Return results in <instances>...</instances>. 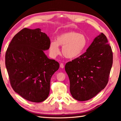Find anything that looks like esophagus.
Masks as SVG:
<instances>
[{"mask_svg":"<svg viewBox=\"0 0 121 121\" xmlns=\"http://www.w3.org/2000/svg\"><path fill=\"white\" fill-rule=\"evenodd\" d=\"M60 67L61 68H62V69H63V68H64V65H63V63H60Z\"/></svg>","mask_w":121,"mask_h":121,"instance_id":"34e87169","label":"esophagus"}]
</instances>
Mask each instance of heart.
Masks as SVG:
<instances>
[{
    "label": "heart",
    "instance_id": "obj_1",
    "mask_svg": "<svg viewBox=\"0 0 121 121\" xmlns=\"http://www.w3.org/2000/svg\"><path fill=\"white\" fill-rule=\"evenodd\" d=\"M88 45L85 35L75 31H70L59 35L56 41H52L49 45V52L52 57L60 53L59 46H62V52L66 58L74 59L83 54Z\"/></svg>",
    "mask_w": 121,
    "mask_h": 121
}]
</instances>
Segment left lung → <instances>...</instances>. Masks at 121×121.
I'll list each match as a JSON object with an SVG mask.
<instances>
[{
	"label": "left lung",
	"instance_id": "left-lung-1",
	"mask_svg": "<svg viewBox=\"0 0 121 121\" xmlns=\"http://www.w3.org/2000/svg\"><path fill=\"white\" fill-rule=\"evenodd\" d=\"M113 63V53L107 37L101 33L86 52L66 63L70 92L78 101L92 98L108 84Z\"/></svg>",
	"mask_w": 121,
	"mask_h": 121
}]
</instances>
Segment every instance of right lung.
Segmentation results:
<instances>
[{
    "instance_id": "add662e5",
    "label": "right lung",
    "mask_w": 121,
    "mask_h": 121,
    "mask_svg": "<svg viewBox=\"0 0 121 121\" xmlns=\"http://www.w3.org/2000/svg\"><path fill=\"white\" fill-rule=\"evenodd\" d=\"M49 38L40 29L24 28L9 45L5 64L14 91L28 101H43L49 96L50 79L59 68L57 61L47 58Z\"/></svg>"
}]
</instances>
